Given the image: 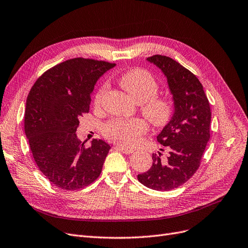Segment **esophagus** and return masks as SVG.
Wrapping results in <instances>:
<instances>
[{"instance_id":"obj_1","label":"esophagus","mask_w":248,"mask_h":248,"mask_svg":"<svg viewBox=\"0 0 248 248\" xmlns=\"http://www.w3.org/2000/svg\"><path fill=\"white\" fill-rule=\"evenodd\" d=\"M116 148H117L119 151H122L123 153H124V154H131V153L134 152L133 149H129V148L123 147V146H116Z\"/></svg>"}]
</instances>
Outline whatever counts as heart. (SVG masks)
<instances>
[{"mask_svg":"<svg viewBox=\"0 0 248 248\" xmlns=\"http://www.w3.org/2000/svg\"><path fill=\"white\" fill-rule=\"evenodd\" d=\"M119 85L136 103L140 111L155 127L167 125L173 115V102L168 96L157 95L158 82L152 73L143 68H134L119 78ZM107 89L104 84L97 91L94 103L99 106ZM147 131V124L141 118H115L103 127L107 139L119 145L131 147L138 143Z\"/></svg>","mask_w":248,"mask_h":248,"instance_id":"b5f03b06","label":"heart"}]
</instances>
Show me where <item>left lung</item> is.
Segmentation results:
<instances>
[{"instance_id":"1","label":"left lung","mask_w":248,"mask_h":248,"mask_svg":"<svg viewBox=\"0 0 248 248\" xmlns=\"http://www.w3.org/2000/svg\"><path fill=\"white\" fill-rule=\"evenodd\" d=\"M147 61L167 78L175 109L157 136V141L170 148L169 156L153 153L150 170L138 175V180L150 189L169 191L184 184L198 170L210 137L212 112L202 85L190 70L162 55Z\"/></svg>"}]
</instances>
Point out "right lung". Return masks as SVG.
Returning <instances> with one entry per match:
<instances>
[{"label": "right lung", "mask_w": 248, "mask_h": 248, "mask_svg": "<svg viewBox=\"0 0 248 248\" xmlns=\"http://www.w3.org/2000/svg\"><path fill=\"white\" fill-rule=\"evenodd\" d=\"M114 63L73 58L36 79L26 99L24 132L36 166L54 186L81 189L100 176L110 146L94 139L90 147L76 134L88 113L97 80Z\"/></svg>", "instance_id": "obj_1"}]
</instances>
